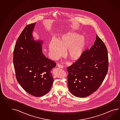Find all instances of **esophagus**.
Instances as JSON below:
<instances>
[{
  "label": "esophagus",
  "mask_w": 120,
  "mask_h": 120,
  "mask_svg": "<svg viewBox=\"0 0 120 120\" xmlns=\"http://www.w3.org/2000/svg\"><path fill=\"white\" fill-rule=\"evenodd\" d=\"M57 67H58L59 68H64V67H63V66H62L61 64H57Z\"/></svg>",
  "instance_id": "obj_1"
}]
</instances>
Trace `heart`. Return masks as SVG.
<instances>
[{"instance_id": "b5f03b06", "label": "heart", "mask_w": 120, "mask_h": 120, "mask_svg": "<svg viewBox=\"0 0 120 120\" xmlns=\"http://www.w3.org/2000/svg\"><path fill=\"white\" fill-rule=\"evenodd\" d=\"M85 40L83 36L74 32H69L60 40L52 39L49 42V54L57 59L64 55V51L72 60H77L83 54L85 46Z\"/></svg>"}]
</instances>
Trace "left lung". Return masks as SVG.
<instances>
[{
	"label": "left lung",
	"mask_w": 120,
	"mask_h": 120,
	"mask_svg": "<svg viewBox=\"0 0 120 120\" xmlns=\"http://www.w3.org/2000/svg\"><path fill=\"white\" fill-rule=\"evenodd\" d=\"M108 64L107 47L97 35L90 49L85 50L80 58L67 68L70 92L79 98L86 97L94 92L105 79Z\"/></svg>",
	"instance_id": "8db88e82"
}]
</instances>
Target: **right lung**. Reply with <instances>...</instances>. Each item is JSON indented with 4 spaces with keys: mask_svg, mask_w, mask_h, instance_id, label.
Instances as JSON below:
<instances>
[{
    "mask_svg": "<svg viewBox=\"0 0 120 120\" xmlns=\"http://www.w3.org/2000/svg\"><path fill=\"white\" fill-rule=\"evenodd\" d=\"M36 23L27 25L19 35L13 62L19 84L28 94L39 97L50 90L53 82L51 70L56 64L43 55V41L34 40L32 33Z\"/></svg>",
    "mask_w": 120,
    "mask_h": 120,
    "instance_id": "right-lung-1",
    "label": "right lung"
}]
</instances>
